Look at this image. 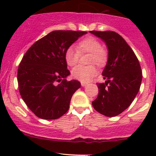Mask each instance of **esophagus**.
<instances>
[{
	"instance_id": "obj_1",
	"label": "esophagus",
	"mask_w": 156,
	"mask_h": 156,
	"mask_svg": "<svg viewBox=\"0 0 156 156\" xmlns=\"http://www.w3.org/2000/svg\"><path fill=\"white\" fill-rule=\"evenodd\" d=\"M81 86H83V87H84V86H86L87 84V82H81Z\"/></svg>"
}]
</instances>
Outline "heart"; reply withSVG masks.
<instances>
[{
  "mask_svg": "<svg viewBox=\"0 0 156 156\" xmlns=\"http://www.w3.org/2000/svg\"><path fill=\"white\" fill-rule=\"evenodd\" d=\"M84 53H90L89 64H96L97 66H104L108 60V53L103 48L100 40L93 36L81 39L77 44V49L69 47L65 51V61L67 65L73 67L78 64L80 56ZM97 70L94 65L88 66H78L72 69V75L75 79L87 82L95 77Z\"/></svg>",
  "mask_w": 156,
  "mask_h": 156,
  "instance_id": "1",
  "label": "heart"
}]
</instances>
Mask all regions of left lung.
Segmentation results:
<instances>
[{"label": "left lung", "mask_w": 156, "mask_h": 156, "mask_svg": "<svg viewBox=\"0 0 156 156\" xmlns=\"http://www.w3.org/2000/svg\"><path fill=\"white\" fill-rule=\"evenodd\" d=\"M106 42L108 62L103 72L106 82L97 83L95 110L107 117L121 114L130 106L140 87L142 71L139 60L125 39L112 31H90Z\"/></svg>", "instance_id": "obj_1"}]
</instances>
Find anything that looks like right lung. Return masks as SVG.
I'll list each match as a JSON object with an SVG mask.
<instances>
[{"label": "right lung", "mask_w": 156, "mask_h": 156, "mask_svg": "<svg viewBox=\"0 0 156 156\" xmlns=\"http://www.w3.org/2000/svg\"><path fill=\"white\" fill-rule=\"evenodd\" d=\"M86 33L53 31L33 44L23 56L17 72L19 90L37 117L57 119L69 110L72 95L81 83L66 78L70 72L65 51Z\"/></svg>", "instance_id": "obj_1"}]
</instances>
